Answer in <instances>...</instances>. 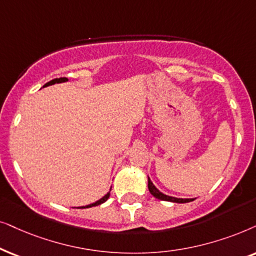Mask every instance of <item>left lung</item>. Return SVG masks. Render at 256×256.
I'll list each match as a JSON object with an SVG mask.
<instances>
[{
    "mask_svg": "<svg viewBox=\"0 0 256 256\" xmlns=\"http://www.w3.org/2000/svg\"><path fill=\"white\" fill-rule=\"evenodd\" d=\"M148 190L150 193L152 194L153 196L156 198V199L159 200H164V202H176V204H185V202H193V198L192 199H182V198H176V196H166V194H164L162 192H160V190L156 188V187L153 185V182H151V179L148 176Z\"/></svg>",
    "mask_w": 256,
    "mask_h": 256,
    "instance_id": "1",
    "label": "left lung"
}]
</instances>
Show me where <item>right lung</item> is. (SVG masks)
Wrapping results in <instances>:
<instances>
[{
	"label": "right lung",
	"mask_w": 256,
	"mask_h": 256,
	"mask_svg": "<svg viewBox=\"0 0 256 256\" xmlns=\"http://www.w3.org/2000/svg\"><path fill=\"white\" fill-rule=\"evenodd\" d=\"M69 80H68V78H66V77H60V78H54V80H50V82H48L46 84H44L43 85V88H46V86H49V85H54V84H56V83H64V82H68ZM110 192H111V190H108V192L105 194V196H103V198H100V200H97L96 202H92V204H90V205H86V206H82V207H78V208H88V207H94V206H98V205H100V204H103V202H106V200L108 199V196H110Z\"/></svg>",
	"instance_id": "right-lung-1"
}]
</instances>
